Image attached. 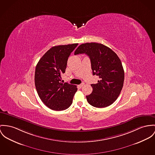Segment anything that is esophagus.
<instances>
[{
    "label": "esophagus",
    "mask_w": 155,
    "mask_h": 155,
    "mask_svg": "<svg viewBox=\"0 0 155 155\" xmlns=\"http://www.w3.org/2000/svg\"><path fill=\"white\" fill-rule=\"evenodd\" d=\"M84 85V84H80L79 85H78V87H80V88H81V87H83V86Z\"/></svg>",
    "instance_id": "34e87169"
}]
</instances>
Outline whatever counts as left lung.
<instances>
[{"label":"left lung","instance_id":"8db88e82","mask_svg":"<svg viewBox=\"0 0 155 155\" xmlns=\"http://www.w3.org/2000/svg\"><path fill=\"white\" fill-rule=\"evenodd\" d=\"M85 54L90 58L93 74L99 77L97 84H91L93 92L87 95L93 107L104 108L118 98L123 86L124 72L117 55L106 46L96 42L80 45L74 54Z\"/></svg>","mask_w":155,"mask_h":155}]
</instances>
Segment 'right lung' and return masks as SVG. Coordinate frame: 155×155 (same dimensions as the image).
I'll return each instance as SVG.
<instances>
[{"label":"right lung","mask_w":155,"mask_h":155,"mask_svg":"<svg viewBox=\"0 0 155 155\" xmlns=\"http://www.w3.org/2000/svg\"><path fill=\"white\" fill-rule=\"evenodd\" d=\"M78 45L72 44L50 48L36 66L35 84L42 101L49 108L61 111L71 105L77 86L61 83V74L65 73L67 61Z\"/></svg>","instance_id":"add662e5"}]
</instances>
